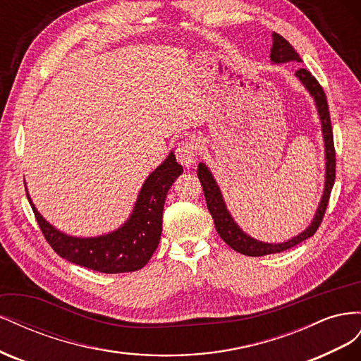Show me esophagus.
<instances>
[{"label": "esophagus", "instance_id": "1", "mask_svg": "<svg viewBox=\"0 0 361 361\" xmlns=\"http://www.w3.org/2000/svg\"><path fill=\"white\" fill-rule=\"evenodd\" d=\"M176 158L183 167H191L197 161V147L194 146L192 141L185 140L176 149Z\"/></svg>", "mask_w": 361, "mask_h": 361}]
</instances>
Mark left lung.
Listing matches in <instances>:
<instances>
[{
	"label": "left lung",
	"instance_id": "obj_1",
	"mask_svg": "<svg viewBox=\"0 0 361 361\" xmlns=\"http://www.w3.org/2000/svg\"><path fill=\"white\" fill-rule=\"evenodd\" d=\"M272 47H271V54H269V63L271 64H285L289 61L295 63H301V57L298 56V52L293 49L290 43L283 39L277 32H272ZM295 76H297L298 81L302 84V87L307 93L312 96V99L316 106V113H318L319 117V123H321V133H322V141H324V158H325V180H324V190L321 200L318 203V207H316L314 215L312 218L310 224L301 231L298 235H295L283 243H265V241H259V239L250 236L247 232H244L241 226H239L235 218L232 216L231 211L227 209V204L224 202L223 192L218 187V183L214 178V174L211 169L206 166L204 162L199 164L197 169V176L200 179V183L203 187L204 192V199L207 209H209L212 218H214V224L218 235L223 238V241L232 247L235 251L245 256H267V255H274L280 253V251L289 250L295 247L297 244L305 241V239L313 236L316 232V228L319 227L326 204H329V199L331 194V188L334 185L336 179V154H334V145H333V130H331V120H330V113H329V104H326V97L322 90V87L319 82L314 80V76L304 68H300L297 72H295Z\"/></svg>",
	"mask_w": 361,
	"mask_h": 361
}]
</instances>
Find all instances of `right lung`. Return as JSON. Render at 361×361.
I'll return each instance as SVG.
<instances>
[{"instance_id":"add662e5","label":"right lung","mask_w":361,"mask_h":361,"mask_svg":"<svg viewBox=\"0 0 361 361\" xmlns=\"http://www.w3.org/2000/svg\"><path fill=\"white\" fill-rule=\"evenodd\" d=\"M182 171L183 167L170 150L167 158L141 185L126 221L114 231L97 236H73L61 232L37 211L28 190L27 197L43 235L59 256L75 265L105 274L133 272L143 268L155 253L162 232L164 203Z\"/></svg>"}]
</instances>
